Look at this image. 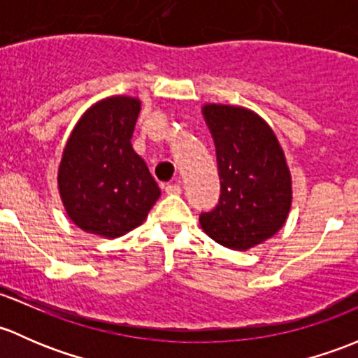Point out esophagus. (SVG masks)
Instances as JSON below:
<instances>
[{
  "label": "esophagus",
  "instance_id": "esophagus-1",
  "mask_svg": "<svg viewBox=\"0 0 358 358\" xmlns=\"http://www.w3.org/2000/svg\"><path fill=\"white\" fill-rule=\"evenodd\" d=\"M180 186L179 184H167V186H165V193L167 194H180Z\"/></svg>",
  "mask_w": 358,
  "mask_h": 358
}]
</instances>
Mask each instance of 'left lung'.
<instances>
[{"label": "left lung", "mask_w": 358, "mask_h": 358, "mask_svg": "<svg viewBox=\"0 0 358 358\" xmlns=\"http://www.w3.org/2000/svg\"><path fill=\"white\" fill-rule=\"evenodd\" d=\"M201 113L215 143L219 205L200 215L213 241L246 250L272 238L289 215L291 172L278 136L253 110L206 103Z\"/></svg>", "instance_id": "obj_1"}]
</instances>
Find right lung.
Wrapping results in <instances>:
<instances>
[{
	"label": "right lung",
	"mask_w": 358,
	"mask_h": 358,
	"mask_svg": "<svg viewBox=\"0 0 358 358\" xmlns=\"http://www.w3.org/2000/svg\"><path fill=\"white\" fill-rule=\"evenodd\" d=\"M141 101L108 96L91 105L70 132L58 165V191L69 219L113 239L141 226L160 187L131 138Z\"/></svg>",
	"instance_id": "add662e5"
}]
</instances>
